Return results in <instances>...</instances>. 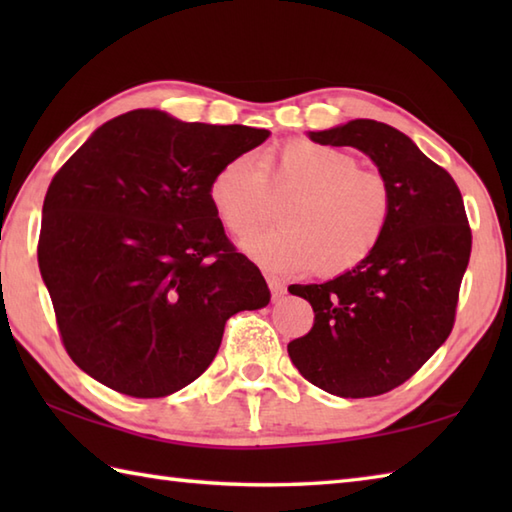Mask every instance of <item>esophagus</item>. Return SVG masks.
<instances>
[{"label": "esophagus", "mask_w": 512, "mask_h": 512, "mask_svg": "<svg viewBox=\"0 0 512 512\" xmlns=\"http://www.w3.org/2000/svg\"><path fill=\"white\" fill-rule=\"evenodd\" d=\"M268 288H270V292H273V299H281L286 295V286L275 277H268Z\"/></svg>", "instance_id": "obj_1"}]
</instances>
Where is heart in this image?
Masks as SVG:
<instances>
[{
	"label": "heart",
	"mask_w": 512,
	"mask_h": 512,
	"mask_svg": "<svg viewBox=\"0 0 512 512\" xmlns=\"http://www.w3.org/2000/svg\"><path fill=\"white\" fill-rule=\"evenodd\" d=\"M295 193L281 228L248 239L246 253L279 273L343 275L378 248L391 217V191L383 176L361 169L347 151L310 140L268 149L259 162L242 154L217 167L209 180V202L217 220L235 239L264 226L270 188Z\"/></svg>",
	"instance_id": "obj_1"
}]
</instances>
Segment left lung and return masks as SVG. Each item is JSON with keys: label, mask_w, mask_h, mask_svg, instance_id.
Masks as SVG:
<instances>
[{"label": "left lung", "mask_w": 512, "mask_h": 512, "mask_svg": "<svg viewBox=\"0 0 512 512\" xmlns=\"http://www.w3.org/2000/svg\"><path fill=\"white\" fill-rule=\"evenodd\" d=\"M310 138L372 158L389 184L391 217L361 266L325 284L292 286V295L310 301L314 325L288 343L290 361L328 394H387L416 374L453 330L471 257L462 193L447 169L385 123L356 118Z\"/></svg>", "instance_id": "8db88e82"}]
</instances>
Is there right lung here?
<instances>
[{
  "label": "right lung",
  "instance_id": "obj_1",
  "mask_svg": "<svg viewBox=\"0 0 512 512\" xmlns=\"http://www.w3.org/2000/svg\"><path fill=\"white\" fill-rule=\"evenodd\" d=\"M268 129L134 110L54 173L37 246L65 352L121 394L162 398L213 363L226 321L270 290L209 202L226 160Z\"/></svg>",
  "mask_w": 512,
  "mask_h": 512
}]
</instances>
